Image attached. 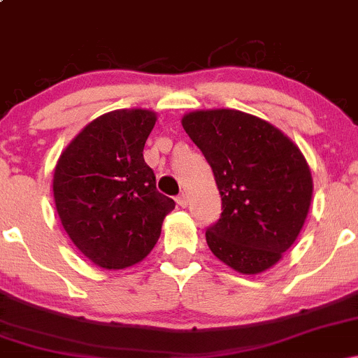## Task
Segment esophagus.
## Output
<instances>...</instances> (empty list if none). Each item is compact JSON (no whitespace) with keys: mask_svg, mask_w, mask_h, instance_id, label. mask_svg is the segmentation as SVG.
<instances>
[{"mask_svg":"<svg viewBox=\"0 0 358 358\" xmlns=\"http://www.w3.org/2000/svg\"><path fill=\"white\" fill-rule=\"evenodd\" d=\"M176 203H178L180 207H187V205H188V195H187V193H180V195L176 196Z\"/></svg>","mask_w":358,"mask_h":358,"instance_id":"esophagus-1","label":"esophagus"}]
</instances>
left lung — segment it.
<instances>
[{
	"label": "left lung",
	"mask_w": 358,
	"mask_h": 358,
	"mask_svg": "<svg viewBox=\"0 0 358 358\" xmlns=\"http://www.w3.org/2000/svg\"><path fill=\"white\" fill-rule=\"evenodd\" d=\"M182 126L212 166L220 219L205 237L242 274L268 271L305 225L313 178L301 150L264 119L237 109L192 110Z\"/></svg>",
	"instance_id": "1"
}]
</instances>
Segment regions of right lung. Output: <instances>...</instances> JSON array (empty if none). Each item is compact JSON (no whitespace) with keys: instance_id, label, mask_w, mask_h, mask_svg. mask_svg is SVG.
<instances>
[{"instance_id":"obj_1","label":"right lung","mask_w":358,"mask_h":358,"mask_svg":"<svg viewBox=\"0 0 358 358\" xmlns=\"http://www.w3.org/2000/svg\"><path fill=\"white\" fill-rule=\"evenodd\" d=\"M150 109H117L90 121L62 151L53 200L65 232L92 264L126 269L145 259L175 202L156 190L143 150Z\"/></svg>"}]
</instances>
